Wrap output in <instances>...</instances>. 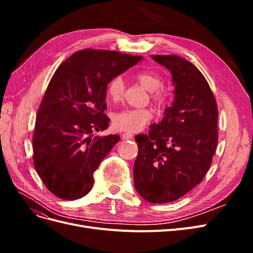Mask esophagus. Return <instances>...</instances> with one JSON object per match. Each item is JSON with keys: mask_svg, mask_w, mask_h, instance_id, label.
<instances>
[{"mask_svg": "<svg viewBox=\"0 0 253 253\" xmlns=\"http://www.w3.org/2000/svg\"><path fill=\"white\" fill-rule=\"evenodd\" d=\"M121 137L124 139H132L133 137H134V135L132 133H124V134L121 135Z\"/></svg>", "mask_w": 253, "mask_h": 253, "instance_id": "esophagus-1", "label": "esophagus"}]
</instances>
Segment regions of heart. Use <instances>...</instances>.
Instances as JSON below:
<instances>
[{
	"label": "heart",
	"mask_w": 253,
	"mask_h": 253,
	"mask_svg": "<svg viewBox=\"0 0 253 253\" xmlns=\"http://www.w3.org/2000/svg\"><path fill=\"white\" fill-rule=\"evenodd\" d=\"M136 80L151 91V100L158 109H165L172 101L170 89L165 88L164 77L157 72L143 71L135 75ZM125 94V81L121 76H116L106 85V95L112 101H119ZM152 119V113L148 109H125L114 114L113 126L119 131H139Z\"/></svg>",
	"instance_id": "b5f03b06"
}]
</instances>
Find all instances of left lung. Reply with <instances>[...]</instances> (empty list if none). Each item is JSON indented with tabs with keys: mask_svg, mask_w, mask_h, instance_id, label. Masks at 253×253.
<instances>
[{
	"mask_svg": "<svg viewBox=\"0 0 253 253\" xmlns=\"http://www.w3.org/2000/svg\"><path fill=\"white\" fill-rule=\"evenodd\" d=\"M167 67L175 84V100L148 135H137L134 183L153 204L178 200L200 183L210 169L217 145L218 111L204 75L175 55H152Z\"/></svg>",
	"mask_w": 253,
	"mask_h": 253,
	"instance_id": "1",
	"label": "left lung"
}]
</instances>
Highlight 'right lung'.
<instances>
[{"label":"right lung","mask_w":253,"mask_h":253,"mask_svg":"<svg viewBox=\"0 0 253 253\" xmlns=\"http://www.w3.org/2000/svg\"><path fill=\"white\" fill-rule=\"evenodd\" d=\"M142 59L114 50L83 49L60 64L37 114L34 165L50 192L74 201L94 186L93 174L120 137H93L110 119L106 85Z\"/></svg>","instance_id":"obj_1"}]
</instances>
